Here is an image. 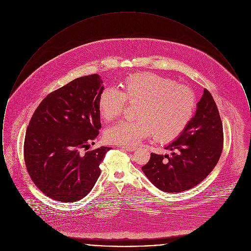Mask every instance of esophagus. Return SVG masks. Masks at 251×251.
Here are the masks:
<instances>
[{
	"label": "esophagus",
	"mask_w": 251,
	"mask_h": 251,
	"mask_svg": "<svg viewBox=\"0 0 251 251\" xmlns=\"http://www.w3.org/2000/svg\"><path fill=\"white\" fill-rule=\"evenodd\" d=\"M123 150H125L126 151H130V152H131V151H134L137 148L136 147H131V146H123V147H121Z\"/></svg>",
	"instance_id": "esophagus-1"
}]
</instances>
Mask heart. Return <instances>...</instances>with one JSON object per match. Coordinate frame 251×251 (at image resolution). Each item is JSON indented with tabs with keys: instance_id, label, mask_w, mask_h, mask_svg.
I'll return each instance as SVG.
<instances>
[{
	"instance_id": "1",
	"label": "heart",
	"mask_w": 251,
	"mask_h": 251,
	"mask_svg": "<svg viewBox=\"0 0 251 251\" xmlns=\"http://www.w3.org/2000/svg\"><path fill=\"white\" fill-rule=\"evenodd\" d=\"M127 102H138L136 120H122L104 132L108 143L134 145L153 134L157 142L168 144L185 131L196 110L191 88L151 73H133L120 84V90L105 87L98 97V111L106 121L116 120Z\"/></svg>"
}]
</instances>
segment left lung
Returning a JSON list of instances; mask_svg holds the SVG:
<instances>
[{"label":"left lung","mask_w":251,"mask_h":251,"mask_svg":"<svg viewBox=\"0 0 251 251\" xmlns=\"http://www.w3.org/2000/svg\"><path fill=\"white\" fill-rule=\"evenodd\" d=\"M223 143V125L218 109L213 96L204 89L197 112L185 131L166 147L171 154L151 153L142 170L162 191H186L213 171L222 153Z\"/></svg>","instance_id":"8db88e82"}]
</instances>
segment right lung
Here are the masks:
<instances>
[{
  "mask_svg": "<svg viewBox=\"0 0 251 251\" xmlns=\"http://www.w3.org/2000/svg\"><path fill=\"white\" fill-rule=\"evenodd\" d=\"M99 74L77 78L46 96L33 114L24 139L26 169L49 198L76 202L100 174L109 147L87 151L101 128L98 97L103 86Z\"/></svg>",
  "mask_w": 251,
  "mask_h": 251,
  "instance_id": "right-lung-1",
  "label": "right lung"
}]
</instances>
